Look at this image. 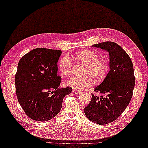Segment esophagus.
Returning <instances> with one entry per match:
<instances>
[{"label": "esophagus", "instance_id": "1", "mask_svg": "<svg viewBox=\"0 0 148 148\" xmlns=\"http://www.w3.org/2000/svg\"><path fill=\"white\" fill-rule=\"evenodd\" d=\"M73 92H74V93H75V94H77V95H80L82 92L77 91V90H73Z\"/></svg>", "mask_w": 148, "mask_h": 148}]
</instances>
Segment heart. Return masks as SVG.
<instances>
[{
  "label": "heart",
  "mask_w": 148,
  "mask_h": 148,
  "mask_svg": "<svg viewBox=\"0 0 148 148\" xmlns=\"http://www.w3.org/2000/svg\"><path fill=\"white\" fill-rule=\"evenodd\" d=\"M77 62L86 65L84 77L72 76L66 82V85L72 87L75 90H83L86 87L92 85V79L99 82L104 79L108 71V64L103 60H99V56L91 50H82L76 53L73 56ZM58 68L60 73L65 76L71 73L72 62L67 56L63 57L60 60Z\"/></svg>",
  "instance_id": "heart-1"
}]
</instances>
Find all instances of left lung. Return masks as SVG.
Instances as JSON below:
<instances>
[{"label":"left lung","mask_w":148,"mask_h":148,"mask_svg":"<svg viewBox=\"0 0 148 148\" xmlns=\"http://www.w3.org/2000/svg\"><path fill=\"white\" fill-rule=\"evenodd\" d=\"M92 47L109 52L110 71L94 90L106 96L92 94L90 103L84 110L91 121L102 125L116 120L129 105L135 84L134 66L126 52L115 42L106 41Z\"/></svg>","instance_id":"left-lung-1"}]
</instances>
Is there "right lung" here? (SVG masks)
Wrapping results in <instances>:
<instances>
[{
	"instance_id": "1",
	"label": "right lung",
	"mask_w": 148,
	"mask_h": 148,
	"mask_svg": "<svg viewBox=\"0 0 148 148\" xmlns=\"http://www.w3.org/2000/svg\"><path fill=\"white\" fill-rule=\"evenodd\" d=\"M60 50L36 48L21 58L15 75L16 93L25 113L37 121H46L61 110L63 99L72 91L60 88L57 75ZM51 92L52 95H50Z\"/></svg>"
}]
</instances>
